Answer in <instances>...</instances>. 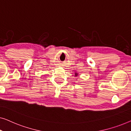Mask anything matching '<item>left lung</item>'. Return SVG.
Returning a JSON list of instances; mask_svg holds the SVG:
<instances>
[{
    "label": "left lung",
    "instance_id": "obj_1",
    "mask_svg": "<svg viewBox=\"0 0 131 131\" xmlns=\"http://www.w3.org/2000/svg\"><path fill=\"white\" fill-rule=\"evenodd\" d=\"M77 75H78V73H75V76H77Z\"/></svg>",
    "mask_w": 131,
    "mask_h": 131
}]
</instances>
